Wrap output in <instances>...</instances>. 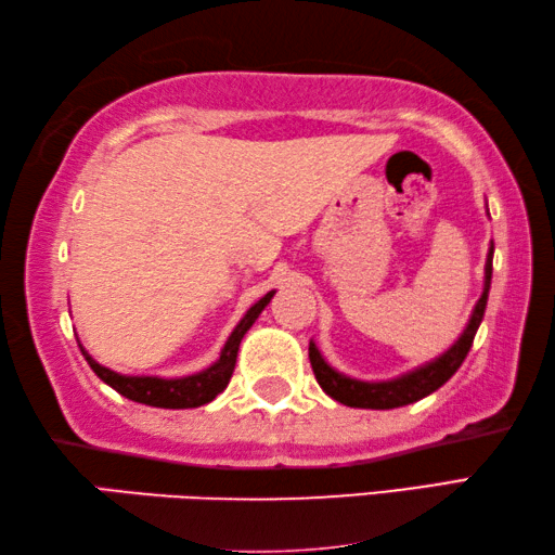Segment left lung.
Listing matches in <instances>:
<instances>
[{"label": "left lung", "mask_w": 555, "mask_h": 555, "mask_svg": "<svg viewBox=\"0 0 555 555\" xmlns=\"http://www.w3.org/2000/svg\"><path fill=\"white\" fill-rule=\"evenodd\" d=\"M492 258H494V243L492 248H489L487 266H485V293L479 297L475 312H472L467 330L462 332V337L455 341V347L444 351L440 359H435L433 363H425L423 369H415L413 374H405L401 378L384 380V384H366V380H353L349 376L337 374V371L322 359V353L317 351V347L310 341V363L317 376V384H320L324 393L332 396L334 401L351 408H371V411H388V408H401L408 403H415L421 401V398L430 396L433 390H438L442 384H448L452 374L462 366V361H465L472 341H475L479 324H482L489 285H492Z\"/></svg>", "instance_id": "8db88e82"}]
</instances>
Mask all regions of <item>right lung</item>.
<instances>
[{
    "mask_svg": "<svg viewBox=\"0 0 555 555\" xmlns=\"http://www.w3.org/2000/svg\"><path fill=\"white\" fill-rule=\"evenodd\" d=\"M275 293H268L262 299H258L256 305L250 307L241 324L235 326L233 334L225 341V347L221 351V359H218L214 366H208L202 374L186 376V378H154V376H120L115 371L100 366L98 361L88 357V351H83L86 361L90 363V369L105 380L107 386L115 388L117 393L130 398L134 403H144V405H154V408H198L204 403H211L214 398L221 393V390L229 386V380L233 376L235 369V357H238V347L243 334L250 330L253 322L258 320V314L266 310V305L270 302V297Z\"/></svg>",
    "mask_w": 555,
    "mask_h": 555,
    "instance_id": "1",
    "label": "right lung"
}]
</instances>
